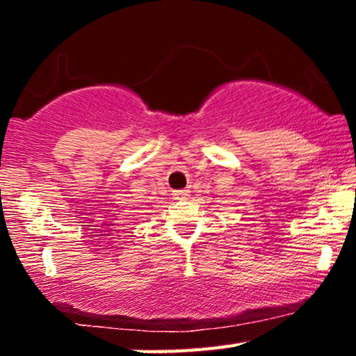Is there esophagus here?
Listing matches in <instances>:
<instances>
[{
  "mask_svg": "<svg viewBox=\"0 0 356 356\" xmlns=\"http://www.w3.org/2000/svg\"><path fill=\"white\" fill-rule=\"evenodd\" d=\"M189 189H181V191H174V197L179 199V201H184V199L189 197Z\"/></svg>",
  "mask_w": 356,
  "mask_h": 356,
  "instance_id": "obj_1",
  "label": "esophagus"
}]
</instances>
